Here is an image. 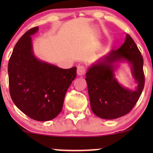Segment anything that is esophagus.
I'll use <instances>...</instances> for the list:
<instances>
[{
    "label": "esophagus",
    "instance_id": "obj_1",
    "mask_svg": "<svg viewBox=\"0 0 153 153\" xmlns=\"http://www.w3.org/2000/svg\"><path fill=\"white\" fill-rule=\"evenodd\" d=\"M86 72V67L84 65H80L78 67L77 69V73L78 75H84Z\"/></svg>",
    "mask_w": 153,
    "mask_h": 153
}]
</instances>
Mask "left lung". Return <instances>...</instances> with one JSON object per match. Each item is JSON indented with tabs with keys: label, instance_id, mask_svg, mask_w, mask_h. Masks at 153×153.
Instances as JSON below:
<instances>
[{
	"label": "left lung",
	"instance_id": "obj_1",
	"mask_svg": "<svg viewBox=\"0 0 153 153\" xmlns=\"http://www.w3.org/2000/svg\"><path fill=\"white\" fill-rule=\"evenodd\" d=\"M124 59L131 63L133 74L138 82L137 90L125 89L114 78V64ZM143 59L129 35L117 50H111L100 62L94 64L86 74L88 93L92 112L101 118L115 119L129 113L138 102L144 87Z\"/></svg>",
	"mask_w": 153,
	"mask_h": 153
}]
</instances>
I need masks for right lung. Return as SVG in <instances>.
Segmentation results:
<instances>
[{
  "label": "right lung",
  "instance_id": "right-lung-1",
  "mask_svg": "<svg viewBox=\"0 0 153 153\" xmlns=\"http://www.w3.org/2000/svg\"><path fill=\"white\" fill-rule=\"evenodd\" d=\"M26 32L14 47L8 64L11 98L17 107L38 121L55 118L61 112L68 88L76 77V67L61 69L36 59L30 35Z\"/></svg>",
  "mask_w": 153,
  "mask_h": 153
}]
</instances>
